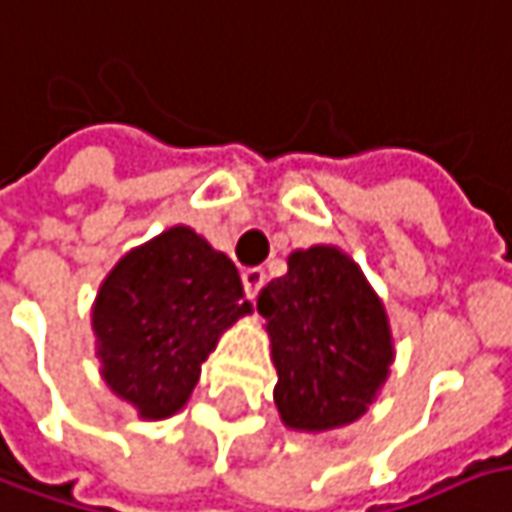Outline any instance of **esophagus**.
<instances>
[{"label":"esophagus","mask_w":512,"mask_h":512,"mask_svg":"<svg viewBox=\"0 0 512 512\" xmlns=\"http://www.w3.org/2000/svg\"><path fill=\"white\" fill-rule=\"evenodd\" d=\"M263 284H266V272L260 269V266H252V269H246L243 272V289H246V295L255 301L257 292L263 289Z\"/></svg>","instance_id":"34e87169"}]
</instances>
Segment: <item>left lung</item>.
<instances>
[{
    "mask_svg": "<svg viewBox=\"0 0 512 512\" xmlns=\"http://www.w3.org/2000/svg\"><path fill=\"white\" fill-rule=\"evenodd\" d=\"M284 278L260 289L286 429L330 432L362 417L394 362L388 313L362 269L336 246L289 255Z\"/></svg>",
    "mask_w": 512,
    "mask_h": 512,
    "instance_id": "obj_1",
    "label": "left lung"
}]
</instances>
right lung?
Instances as JSON below:
<instances>
[{"label":"right lung","instance_id":"obj_1","mask_svg":"<svg viewBox=\"0 0 512 512\" xmlns=\"http://www.w3.org/2000/svg\"><path fill=\"white\" fill-rule=\"evenodd\" d=\"M252 313L237 266L173 226L121 257L92 307L101 374L144 420L176 414L220 333Z\"/></svg>","mask_w":512,"mask_h":512}]
</instances>
